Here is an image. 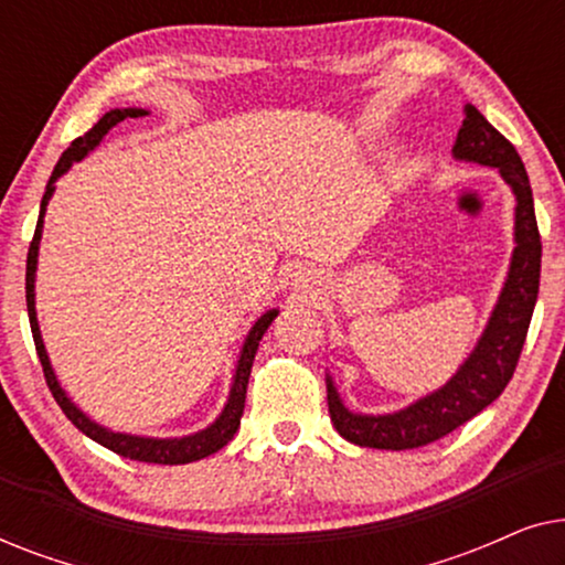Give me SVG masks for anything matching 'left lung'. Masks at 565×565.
I'll list each match as a JSON object with an SVG mask.
<instances>
[{"label": "left lung", "instance_id": "1", "mask_svg": "<svg viewBox=\"0 0 565 565\" xmlns=\"http://www.w3.org/2000/svg\"><path fill=\"white\" fill-rule=\"evenodd\" d=\"M466 118L452 143V159L491 167L514 195V249L499 300L486 321L483 334L455 375L437 391L416 398L398 412H352L339 396L334 377L327 373V401L334 429L347 443L375 450H412L450 435L493 404L512 381L527 337L540 288V231L532 188L520 153L473 105L462 107Z\"/></svg>", "mask_w": 565, "mask_h": 565}]
</instances>
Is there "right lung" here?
Masks as SVG:
<instances>
[{
  "instance_id": "1",
  "label": "right lung",
  "mask_w": 565,
  "mask_h": 565,
  "mask_svg": "<svg viewBox=\"0 0 565 565\" xmlns=\"http://www.w3.org/2000/svg\"><path fill=\"white\" fill-rule=\"evenodd\" d=\"M141 115H149V110H143V107H115V110L105 113L103 118H99L95 126L87 130V134L76 138V141L64 151V157L58 159V164H56V169H53L49 184H45V195L41 200V215H38L35 236H33V244H30V252H28L25 298H28L30 329H33L35 350H38V358H41L45 383H49L53 398H56L61 412L68 416V422H72L79 431H84L89 439H95L97 445H103V447H107V450L122 455V458L141 460V462H157V466H184V462L203 460V458H207V455L218 452L223 445H228L231 439H234V435L238 431V424H242L246 385H249L252 362H254V354H257L259 339L265 337L269 323L275 321V316L280 311H277V308H269V311L262 313L259 319L252 323V329L246 331L242 350H238L234 377H231L228 398H226V404H223L221 414L215 416V419L207 424L205 429H198V431H192V435H182V437L128 435V431H115L110 427H103V424L84 414L82 408L76 406L72 398H68V393L61 388L56 370H53L49 352H45L41 327H38V311H35V273H38V252H41V238H43V218H45V207H49V200L53 198V192H56L58 177H64L68 169L76 164V161H82L89 151H95L97 146L103 143V138L110 134V130L118 126L120 120L141 118Z\"/></svg>"
}]
</instances>
